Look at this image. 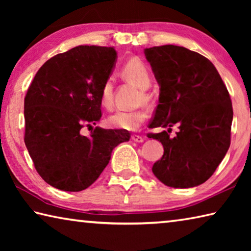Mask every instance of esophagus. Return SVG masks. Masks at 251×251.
<instances>
[{"instance_id": "obj_1", "label": "esophagus", "mask_w": 251, "mask_h": 251, "mask_svg": "<svg viewBox=\"0 0 251 251\" xmlns=\"http://www.w3.org/2000/svg\"><path fill=\"white\" fill-rule=\"evenodd\" d=\"M131 139L136 143H143L144 142V137L141 135H131Z\"/></svg>"}]
</instances>
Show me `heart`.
Instances as JSON below:
<instances>
[{"mask_svg": "<svg viewBox=\"0 0 251 251\" xmlns=\"http://www.w3.org/2000/svg\"><path fill=\"white\" fill-rule=\"evenodd\" d=\"M122 75L134 83L136 86L141 88V101H151V96L147 92V88L151 84V75L150 69L141 58L133 57L127 61L122 67ZM113 82L110 78L104 80L100 87V103L106 108H110L113 106ZM147 112L144 108H136L130 110H116L108 117L109 126L115 128L136 130L141 127L147 120Z\"/></svg>", "mask_w": 251, "mask_h": 251, "instance_id": "b5f03b06", "label": "heart"}]
</instances>
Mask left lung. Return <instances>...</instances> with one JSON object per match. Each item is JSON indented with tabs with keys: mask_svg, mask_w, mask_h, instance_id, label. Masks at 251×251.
<instances>
[{
	"mask_svg": "<svg viewBox=\"0 0 251 251\" xmlns=\"http://www.w3.org/2000/svg\"><path fill=\"white\" fill-rule=\"evenodd\" d=\"M160 86L159 104L148 133L163 144L164 155L152 165L158 179L174 188H189L209 179L230 146L232 105L218 71L209 59L176 45L145 50ZM177 124L175 138L168 135Z\"/></svg>",
	"mask_w": 251,
	"mask_h": 251,
	"instance_id": "1",
	"label": "left lung"
}]
</instances>
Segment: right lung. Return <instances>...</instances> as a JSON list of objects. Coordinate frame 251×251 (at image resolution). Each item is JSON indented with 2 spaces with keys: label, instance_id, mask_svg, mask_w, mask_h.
<instances>
[{
  "label": "right lung",
  "instance_id": "obj_1",
  "mask_svg": "<svg viewBox=\"0 0 251 251\" xmlns=\"http://www.w3.org/2000/svg\"><path fill=\"white\" fill-rule=\"evenodd\" d=\"M116 50L79 45L46 61L24 99V143L39 175L64 192L86 189L107 166L112 151L128 142L125 129L92 127L101 116L100 87Z\"/></svg>",
  "mask_w": 251,
  "mask_h": 251
}]
</instances>
